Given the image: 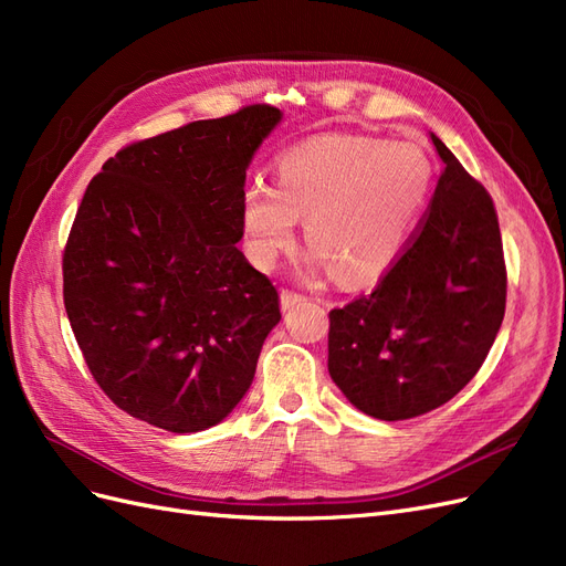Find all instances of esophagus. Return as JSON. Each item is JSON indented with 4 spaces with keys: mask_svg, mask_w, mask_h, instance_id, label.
Listing matches in <instances>:
<instances>
[{
    "mask_svg": "<svg viewBox=\"0 0 566 566\" xmlns=\"http://www.w3.org/2000/svg\"><path fill=\"white\" fill-rule=\"evenodd\" d=\"M306 297L302 293H295V290H283L281 293V306L283 310H293L300 302H304Z\"/></svg>",
    "mask_w": 566,
    "mask_h": 566,
    "instance_id": "obj_1",
    "label": "esophagus"
}]
</instances>
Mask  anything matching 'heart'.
Segmentation results:
<instances>
[{
    "label": "heart",
    "instance_id": "heart-1",
    "mask_svg": "<svg viewBox=\"0 0 566 566\" xmlns=\"http://www.w3.org/2000/svg\"><path fill=\"white\" fill-rule=\"evenodd\" d=\"M276 175V188L252 181L243 196L256 262H276L306 217L310 269H337L345 283H366L399 256L430 198L434 165L413 142L323 134L287 148Z\"/></svg>",
    "mask_w": 566,
    "mask_h": 566
}]
</instances>
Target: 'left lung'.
I'll return each mask as SVG.
<instances>
[{"label":"left lung","instance_id":"8db88e82","mask_svg":"<svg viewBox=\"0 0 566 566\" xmlns=\"http://www.w3.org/2000/svg\"><path fill=\"white\" fill-rule=\"evenodd\" d=\"M447 169L373 293L328 314V370L364 413L408 420L451 401L493 345L507 269L493 200L432 134Z\"/></svg>","mask_w":566,"mask_h":566}]
</instances>
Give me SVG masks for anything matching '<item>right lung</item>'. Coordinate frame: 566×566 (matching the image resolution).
Wrapping results in <instances>:
<instances>
[{
  "label": "right lung",
  "mask_w": 566,
  "mask_h": 566,
  "mask_svg": "<svg viewBox=\"0 0 566 566\" xmlns=\"http://www.w3.org/2000/svg\"><path fill=\"white\" fill-rule=\"evenodd\" d=\"M281 111L252 104L132 142L90 181L63 304L92 378L136 420L188 434L248 391L279 290L250 266L245 169Z\"/></svg>",
  "instance_id": "right-lung-1"
}]
</instances>
